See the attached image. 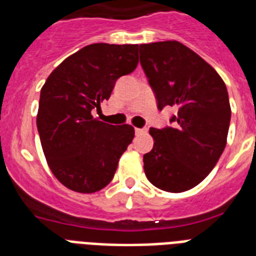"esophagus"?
<instances>
[{
	"label": "esophagus",
	"instance_id": "34e87169",
	"mask_svg": "<svg viewBox=\"0 0 256 256\" xmlns=\"http://www.w3.org/2000/svg\"><path fill=\"white\" fill-rule=\"evenodd\" d=\"M148 132V128H136V134H146Z\"/></svg>",
	"mask_w": 256,
	"mask_h": 256
}]
</instances>
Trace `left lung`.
Listing matches in <instances>:
<instances>
[{
  "label": "left lung",
  "instance_id": "left-lung-1",
  "mask_svg": "<svg viewBox=\"0 0 256 256\" xmlns=\"http://www.w3.org/2000/svg\"><path fill=\"white\" fill-rule=\"evenodd\" d=\"M140 58L158 108H175L171 126L150 128L154 146L144 156V174L160 190H190L210 174L226 148L227 88L214 68L178 41L140 45Z\"/></svg>",
  "mask_w": 256,
  "mask_h": 256
}]
</instances>
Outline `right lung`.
Instances as JSON below:
<instances>
[{"label":"right lung","mask_w":256,"mask_h":256,"mask_svg":"<svg viewBox=\"0 0 256 256\" xmlns=\"http://www.w3.org/2000/svg\"><path fill=\"white\" fill-rule=\"evenodd\" d=\"M136 65L138 45L92 44L66 58L42 86L37 114L42 150L54 176L70 190L90 194L112 182L134 128L94 120L92 110L100 108L116 80Z\"/></svg>","instance_id":"1"}]
</instances>
